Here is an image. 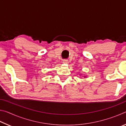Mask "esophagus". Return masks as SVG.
Listing matches in <instances>:
<instances>
[{
	"mask_svg": "<svg viewBox=\"0 0 126 126\" xmlns=\"http://www.w3.org/2000/svg\"><path fill=\"white\" fill-rule=\"evenodd\" d=\"M63 63H64V64H67V63H68V61L67 60V59H65V60L63 61Z\"/></svg>",
	"mask_w": 126,
	"mask_h": 126,
	"instance_id": "esophagus-1",
	"label": "esophagus"
}]
</instances>
